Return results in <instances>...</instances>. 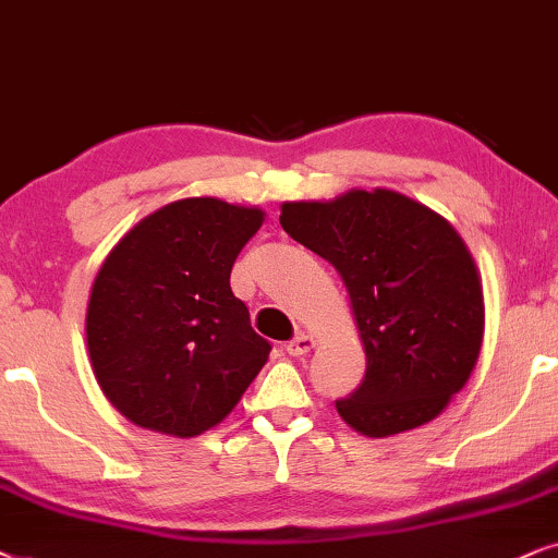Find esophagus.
<instances>
[{
    "instance_id": "1",
    "label": "esophagus",
    "mask_w": 558,
    "mask_h": 558,
    "mask_svg": "<svg viewBox=\"0 0 558 558\" xmlns=\"http://www.w3.org/2000/svg\"><path fill=\"white\" fill-rule=\"evenodd\" d=\"M311 349H314V339H311L308 333H303V331L295 333V337L286 344V352L291 356H301V354L311 352Z\"/></svg>"
}]
</instances>
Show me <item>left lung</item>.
Segmentation results:
<instances>
[{
	"label": "left lung",
	"instance_id": "8db88e82",
	"mask_svg": "<svg viewBox=\"0 0 558 558\" xmlns=\"http://www.w3.org/2000/svg\"><path fill=\"white\" fill-rule=\"evenodd\" d=\"M280 227L337 267L367 369L337 411L385 439L434 421L477 365L485 303L477 265L447 219L398 191L286 202Z\"/></svg>",
	"mask_w": 558,
	"mask_h": 558
}]
</instances>
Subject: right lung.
<instances>
[{
	"instance_id": "add662e5",
	"label": "right lung",
	"mask_w": 558,
	"mask_h": 558,
	"mask_svg": "<svg viewBox=\"0 0 558 558\" xmlns=\"http://www.w3.org/2000/svg\"><path fill=\"white\" fill-rule=\"evenodd\" d=\"M263 221L257 206L181 198L132 227L104 259L86 344L96 383L124 418L191 439L240 403L272 347L250 326L229 275Z\"/></svg>"
}]
</instances>
